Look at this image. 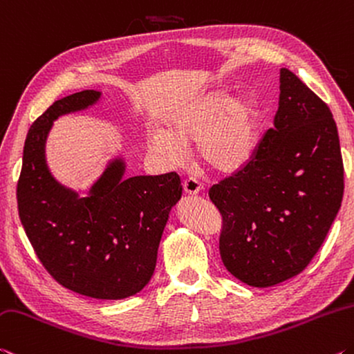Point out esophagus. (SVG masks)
Masks as SVG:
<instances>
[{
    "label": "esophagus",
    "instance_id": "1",
    "mask_svg": "<svg viewBox=\"0 0 354 354\" xmlns=\"http://www.w3.org/2000/svg\"><path fill=\"white\" fill-rule=\"evenodd\" d=\"M183 189H185V193H187V194L196 196V194H199L201 191H202V183L198 180V178L189 177V178H187V180L183 182Z\"/></svg>",
    "mask_w": 354,
    "mask_h": 354
}]
</instances>
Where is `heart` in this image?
<instances>
[{
    "mask_svg": "<svg viewBox=\"0 0 354 354\" xmlns=\"http://www.w3.org/2000/svg\"><path fill=\"white\" fill-rule=\"evenodd\" d=\"M260 108L252 97L213 94L171 115L166 131L149 135L153 153L169 161L182 156L180 144L196 141V158L218 174H234L251 163L259 147Z\"/></svg>",
    "mask_w": 354,
    "mask_h": 354,
    "instance_id": "obj_1",
    "label": "heart"
}]
</instances>
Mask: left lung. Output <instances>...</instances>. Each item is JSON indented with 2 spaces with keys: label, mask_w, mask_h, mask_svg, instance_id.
<instances>
[{
  "label": "left lung",
  "mask_w": 354,
  "mask_h": 354,
  "mask_svg": "<svg viewBox=\"0 0 354 354\" xmlns=\"http://www.w3.org/2000/svg\"><path fill=\"white\" fill-rule=\"evenodd\" d=\"M274 127L251 163L208 191L223 216L219 254L230 274L271 287L299 274L326 239L344 196L331 109L281 68Z\"/></svg>",
  "instance_id": "8db88e82"
}]
</instances>
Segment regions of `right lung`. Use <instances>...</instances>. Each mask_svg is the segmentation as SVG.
<instances>
[{"label": "right lung", "mask_w": 354, "mask_h": 354, "mask_svg": "<svg viewBox=\"0 0 354 354\" xmlns=\"http://www.w3.org/2000/svg\"><path fill=\"white\" fill-rule=\"evenodd\" d=\"M100 95L91 89L64 97L31 125L17 204L28 239L55 281L84 297L124 299L141 292L152 277L182 183L176 172L124 178L122 158L106 166L86 198L55 180L45 160L53 120L92 106Z\"/></svg>", "instance_id": "obj_1"}]
</instances>
